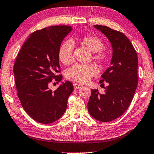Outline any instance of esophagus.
Returning a JSON list of instances; mask_svg holds the SVG:
<instances>
[{
  "instance_id": "esophagus-1",
  "label": "esophagus",
  "mask_w": 154,
  "mask_h": 154,
  "mask_svg": "<svg viewBox=\"0 0 154 154\" xmlns=\"http://www.w3.org/2000/svg\"><path fill=\"white\" fill-rule=\"evenodd\" d=\"M73 86H74L75 89H78V88H82V85L79 84H76V83L73 84Z\"/></svg>"
}]
</instances>
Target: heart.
Returning <instances> with one entry per match:
<instances>
[{
  "mask_svg": "<svg viewBox=\"0 0 154 154\" xmlns=\"http://www.w3.org/2000/svg\"><path fill=\"white\" fill-rule=\"evenodd\" d=\"M80 44L86 46L92 52V59L99 65H104L109 58V52L104 48V44L100 38L95 35H87L77 39ZM74 45L71 41H66L59 49V59L64 65H70L74 61ZM97 73V69L93 64H75L66 70V77L71 81L85 83Z\"/></svg>",
  "mask_w": 154,
  "mask_h": 154,
  "instance_id": "1",
  "label": "heart"
}]
</instances>
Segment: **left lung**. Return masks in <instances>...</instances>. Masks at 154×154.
Here are the masks:
<instances>
[{
    "label": "left lung",
    "instance_id": "8db88e82",
    "mask_svg": "<svg viewBox=\"0 0 154 154\" xmlns=\"http://www.w3.org/2000/svg\"><path fill=\"white\" fill-rule=\"evenodd\" d=\"M111 43V66L103 73L101 85L106 82L105 93L91 90L88 111L93 118L107 122L116 120L126 111L137 86L138 59L132 43L125 34L104 26L96 25Z\"/></svg>",
    "mask_w": 154,
    "mask_h": 154
}]
</instances>
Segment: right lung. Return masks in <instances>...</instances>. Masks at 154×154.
<instances>
[{
    "mask_svg": "<svg viewBox=\"0 0 154 154\" xmlns=\"http://www.w3.org/2000/svg\"><path fill=\"white\" fill-rule=\"evenodd\" d=\"M72 29L68 26H56L36 30L17 55L13 72L18 97L26 113L37 122L50 124L59 120L74 89L69 81L54 91L49 89L52 80L59 83L62 79V75H56L61 72L59 49Z\"/></svg>",
    "mask_w": 154,
    "mask_h": 154,
    "instance_id": "obj_1",
    "label": "right lung"
}]
</instances>
